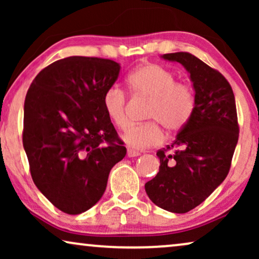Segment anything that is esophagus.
<instances>
[{
    "mask_svg": "<svg viewBox=\"0 0 259 259\" xmlns=\"http://www.w3.org/2000/svg\"><path fill=\"white\" fill-rule=\"evenodd\" d=\"M141 153L140 152H138V151H134V150H127V157H130V158H133V157H139Z\"/></svg>",
    "mask_w": 259,
    "mask_h": 259,
    "instance_id": "34e87169",
    "label": "esophagus"
}]
</instances>
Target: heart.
<instances>
[{
  "label": "heart",
  "mask_w": 259,
  "mask_h": 259,
  "mask_svg": "<svg viewBox=\"0 0 259 259\" xmlns=\"http://www.w3.org/2000/svg\"><path fill=\"white\" fill-rule=\"evenodd\" d=\"M176 81L171 70L154 63L139 67L127 77V86L133 94L150 99L147 118L155 120L130 123L123 130L121 139L130 148L139 151L160 143L162 132L158 122L168 132H177L189 121L194 109L193 92L187 84ZM102 107L116 127L126 125V95L119 87L112 86L105 92Z\"/></svg>",
  "instance_id": "1"
}]
</instances>
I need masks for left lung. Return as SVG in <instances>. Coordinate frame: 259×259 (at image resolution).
I'll return each instance as SVG.
<instances>
[{
    "label": "left lung",
    "mask_w": 259,
    "mask_h": 259,
    "mask_svg": "<svg viewBox=\"0 0 259 259\" xmlns=\"http://www.w3.org/2000/svg\"><path fill=\"white\" fill-rule=\"evenodd\" d=\"M179 62L190 74L194 109L168 148L157 152L159 172L145 184L157 206L173 213H186L203 203L228 176L238 143L236 101L228 80L190 53L160 56Z\"/></svg>",
    "instance_id": "1"
}]
</instances>
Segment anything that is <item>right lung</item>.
<instances>
[{
    "mask_svg": "<svg viewBox=\"0 0 259 259\" xmlns=\"http://www.w3.org/2000/svg\"><path fill=\"white\" fill-rule=\"evenodd\" d=\"M120 68L112 60L69 56L42 69L28 90L22 140L31 178L65 213L94 206L126 155L102 107Z\"/></svg>",
    "mask_w": 259,
    "mask_h": 259,
    "instance_id": "obj_1",
    "label": "right lung"
}]
</instances>
